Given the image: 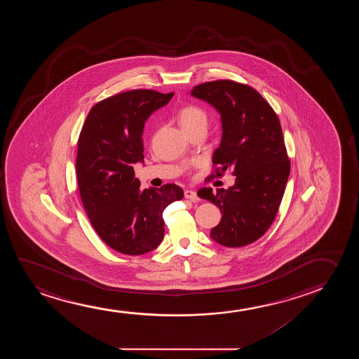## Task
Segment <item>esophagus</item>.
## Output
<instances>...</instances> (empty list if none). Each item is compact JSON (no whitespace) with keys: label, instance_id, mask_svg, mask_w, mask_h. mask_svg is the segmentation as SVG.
Listing matches in <instances>:
<instances>
[{"label":"esophagus","instance_id":"34e87169","mask_svg":"<svg viewBox=\"0 0 359 359\" xmlns=\"http://www.w3.org/2000/svg\"><path fill=\"white\" fill-rule=\"evenodd\" d=\"M184 196L187 200H190L192 202H198L200 201V197L197 196L196 191H194V190H185L184 192Z\"/></svg>","mask_w":359,"mask_h":359}]
</instances>
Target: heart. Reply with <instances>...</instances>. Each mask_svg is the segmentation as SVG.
Wrapping results in <instances>:
<instances>
[{"mask_svg": "<svg viewBox=\"0 0 359 359\" xmlns=\"http://www.w3.org/2000/svg\"><path fill=\"white\" fill-rule=\"evenodd\" d=\"M177 121L180 123L182 130L190 135V133L200 130V128H205L206 130L207 114L203 109L197 107V105H185L182 107L179 113H177Z\"/></svg>", "mask_w": 359, "mask_h": 359, "instance_id": "1", "label": "heart"}]
</instances>
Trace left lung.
I'll return each instance as SVG.
<instances>
[{
  "label": "left lung",
  "mask_w": 359,
  "mask_h": 359,
  "mask_svg": "<svg viewBox=\"0 0 359 359\" xmlns=\"http://www.w3.org/2000/svg\"><path fill=\"white\" fill-rule=\"evenodd\" d=\"M195 98L211 104L221 114L222 141L213 153L215 172L236 175L228 190L203 187L197 195L221 210L222 219L212 228L213 241L239 248L260 239L275 221L290 162L280 120L270 104L248 84L219 79L195 86Z\"/></svg>",
  "instance_id": "8db88e82"
}]
</instances>
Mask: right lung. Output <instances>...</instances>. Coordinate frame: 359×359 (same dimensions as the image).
<instances>
[{
    "label": "right lung",
    "instance_id": "1",
    "mask_svg": "<svg viewBox=\"0 0 359 359\" xmlns=\"http://www.w3.org/2000/svg\"><path fill=\"white\" fill-rule=\"evenodd\" d=\"M153 89L115 94L90 109L76 159L79 195L100 239L126 255L156 249L164 236L163 211L184 197L175 184L141 189L133 164L143 162L142 133L153 111L172 98Z\"/></svg>",
    "mask_w": 359,
    "mask_h": 359
}]
</instances>
